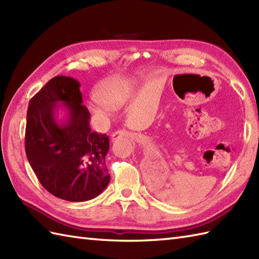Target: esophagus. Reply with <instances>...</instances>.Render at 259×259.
I'll return each mask as SVG.
<instances>
[{"label": "esophagus", "instance_id": "1", "mask_svg": "<svg viewBox=\"0 0 259 259\" xmlns=\"http://www.w3.org/2000/svg\"><path fill=\"white\" fill-rule=\"evenodd\" d=\"M120 138H133V134L129 133V131L125 130H118L114 131V133L111 135V141H115Z\"/></svg>", "mask_w": 259, "mask_h": 259}]
</instances>
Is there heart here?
Here are the masks:
<instances>
[{
  "instance_id": "b5f03b06",
  "label": "heart",
  "mask_w": 259,
  "mask_h": 259,
  "mask_svg": "<svg viewBox=\"0 0 259 259\" xmlns=\"http://www.w3.org/2000/svg\"><path fill=\"white\" fill-rule=\"evenodd\" d=\"M140 88V79L136 76H111L103 80L96 89L97 99L90 110L99 118H107L110 108L119 109L135 97Z\"/></svg>"
}]
</instances>
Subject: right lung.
I'll list each match as a JSON object with an SVG mask.
<instances>
[{
	"instance_id": "1",
	"label": "right lung",
	"mask_w": 259,
	"mask_h": 259,
	"mask_svg": "<svg viewBox=\"0 0 259 259\" xmlns=\"http://www.w3.org/2000/svg\"><path fill=\"white\" fill-rule=\"evenodd\" d=\"M80 82L54 76L33 97L26 114L25 152L41 185L60 199L91 200L107 188V135L92 133ZM60 109L66 117L59 119Z\"/></svg>"
}]
</instances>
